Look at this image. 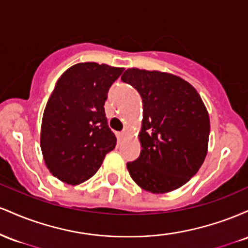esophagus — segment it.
<instances>
[{"label": "esophagus", "mask_w": 248, "mask_h": 248, "mask_svg": "<svg viewBox=\"0 0 248 248\" xmlns=\"http://www.w3.org/2000/svg\"><path fill=\"white\" fill-rule=\"evenodd\" d=\"M127 135H128V132H127V130H124V132H121V133H120V136H121V138H126Z\"/></svg>", "instance_id": "obj_1"}]
</instances>
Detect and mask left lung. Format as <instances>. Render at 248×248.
Returning a JSON list of instances; mask_svg holds the SVG:
<instances>
[{
  "label": "left lung",
  "mask_w": 248,
  "mask_h": 248,
  "mask_svg": "<svg viewBox=\"0 0 248 248\" xmlns=\"http://www.w3.org/2000/svg\"><path fill=\"white\" fill-rule=\"evenodd\" d=\"M121 80L140 93L141 154L128 162L133 181L146 191L167 193L190 181L207 154L210 118L192 85L171 73L128 69Z\"/></svg>",
  "instance_id": "left-lung-1"
}]
</instances>
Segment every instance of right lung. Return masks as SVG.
Instances as JSON below:
<instances>
[{"label": "right lung", "instance_id": "right-lung-1", "mask_svg": "<svg viewBox=\"0 0 248 248\" xmlns=\"http://www.w3.org/2000/svg\"><path fill=\"white\" fill-rule=\"evenodd\" d=\"M122 72V67L79 62L57 80L43 114L41 149L45 166L59 181L71 186L87 181L115 148L104 105Z\"/></svg>", "mask_w": 248, "mask_h": 248}]
</instances>
